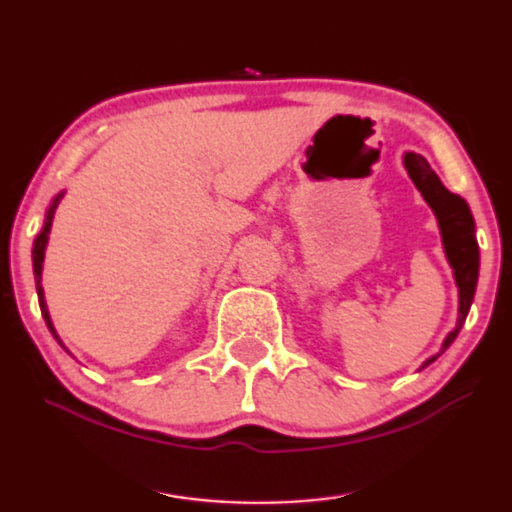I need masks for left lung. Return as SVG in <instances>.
<instances>
[{"instance_id":"8db88e82","label":"left lung","mask_w":512,"mask_h":512,"mask_svg":"<svg viewBox=\"0 0 512 512\" xmlns=\"http://www.w3.org/2000/svg\"><path fill=\"white\" fill-rule=\"evenodd\" d=\"M403 167H406L410 181L420 190L422 199L427 201L431 211L436 215L438 229H441V241L448 264L452 266V276H455V285L459 292V306H457V325L455 329L445 336L441 350L431 355L427 362L420 366H429L450 348L455 341L459 329L464 327L466 315L471 311L475 285H478V271H480V250L478 241H475V222L471 215V208L459 194H452L448 187L441 183L436 171L429 167V162L417 153H403Z\"/></svg>"}]
</instances>
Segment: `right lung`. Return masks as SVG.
<instances>
[{"label": "right lung", "instance_id": "right-lung-1", "mask_svg": "<svg viewBox=\"0 0 512 512\" xmlns=\"http://www.w3.org/2000/svg\"><path fill=\"white\" fill-rule=\"evenodd\" d=\"M64 197V190L60 194H55L53 199H50V204L46 208V218H43V227L41 232L37 234V239H34V248H32V266H34V280H37V294H39V306H41V315L43 320H46V325L50 329V334L55 336V341L62 345V338L57 336V331L53 327V320H50V313H48V306H46V297H43V287H41V273H43V257H46V246H48V234H50V227H53V215H55V208L60 204V199ZM67 350V348H64ZM69 352V350H67Z\"/></svg>", "mask_w": 512, "mask_h": 512}]
</instances>
